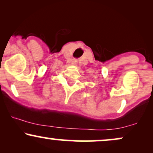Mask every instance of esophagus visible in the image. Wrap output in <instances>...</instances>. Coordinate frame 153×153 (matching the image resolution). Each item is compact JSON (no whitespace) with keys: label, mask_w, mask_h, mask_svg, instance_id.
<instances>
[{"label":"esophagus","mask_w":153,"mask_h":153,"mask_svg":"<svg viewBox=\"0 0 153 153\" xmlns=\"http://www.w3.org/2000/svg\"><path fill=\"white\" fill-rule=\"evenodd\" d=\"M72 64L75 65H77V64H78V60L75 59H73V61H72Z\"/></svg>","instance_id":"1"}]
</instances>
